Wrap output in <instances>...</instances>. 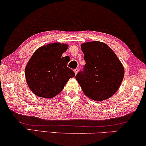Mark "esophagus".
<instances>
[{
  "label": "esophagus",
  "mask_w": 146,
  "mask_h": 146,
  "mask_svg": "<svg viewBox=\"0 0 146 146\" xmlns=\"http://www.w3.org/2000/svg\"><path fill=\"white\" fill-rule=\"evenodd\" d=\"M78 71H79V70H78V69H74V72H75V75H77V74L78 73Z\"/></svg>",
  "instance_id": "esophagus-1"
}]
</instances>
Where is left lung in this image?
I'll list each match as a JSON object with an SVG mask.
<instances>
[{
	"instance_id": "8db88e82",
	"label": "left lung",
	"mask_w": 146,
	"mask_h": 146,
	"mask_svg": "<svg viewBox=\"0 0 146 146\" xmlns=\"http://www.w3.org/2000/svg\"><path fill=\"white\" fill-rule=\"evenodd\" d=\"M85 65L75 76L84 94L96 101L106 100L116 93L124 75L123 65L111 48L103 42L81 45Z\"/></svg>"
}]
</instances>
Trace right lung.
Listing matches in <instances>:
<instances>
[{"label": "right lung", "mask_w": 146, "mask_h": 146, "mask_svg": "<svg viewBox=\"0 0 146 146\" xmlns=\"http://www.w3.org/2000/svg\"><path fill=\"white\" fill-rule=\"evenodd\" d=\"M68 44H48L36 50L25 69L28 87L36 96L52 98L61 93L75 73L67 67L69 56L63 57Z\"/></svg>", "instance_id": "right-lung-1"}]
</instances>
